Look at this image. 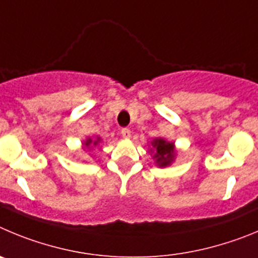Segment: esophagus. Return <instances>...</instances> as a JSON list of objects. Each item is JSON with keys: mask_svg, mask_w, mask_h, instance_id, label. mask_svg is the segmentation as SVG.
Returning <instances> with one entry per match:
<instances>
[{"mask_svg": "<svg viewBox=\"0 0 258 258\" xmlns=\"http://www.w3.org/2000/svg\"><path fill=\"white\" fill-rule=\"evenodd\" d=\"M120 135H122L124 139H130L131 138V131H130V128H122Z\"/></svg>", "mask_w": 258, "mask_h": 258, "instance_id": "1", "label": "esophagus"}]
</instances>
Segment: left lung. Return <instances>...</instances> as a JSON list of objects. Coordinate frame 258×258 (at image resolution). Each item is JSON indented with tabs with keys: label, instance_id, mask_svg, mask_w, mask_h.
Wrapping results in <instances>:
<instances>
[{
	"label": "left lung",
	"instance_id": "8db88e82",
	"mask_svg": "<svg viewBox=\"0 0 258 258\" xmlns=\"http://www.w3.org/2000/svg\"><path fill=\"white\" fill-rule=\"evenodd\" d=\"M152 145L155 148V163L161 167L168 166L173 161L175 157V150H173V144L163 140V139H155L152 143Z\"/></svg>",
	"mask_w": 258,
	"mask_h": 258
}]
</instances>
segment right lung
Wrapping results in <instances>:
<instances>
[{"label":"right lung","instance_id":"right-lung-1","mask_svg":"<svg viewBox=\"0 0 258 258\" xmlns=\"http://www.w3.org/2000/svg\"><path fill=\"white\" fill-rule=\"evenodd\" d=\"M99 141H100V139H99V138H97L96 140H92V139H89V140L85 141V146H86V148H90V146L97 145V144H99Z\"/></svg>","mask_w":258,"mask_h":258}]
</instances>
